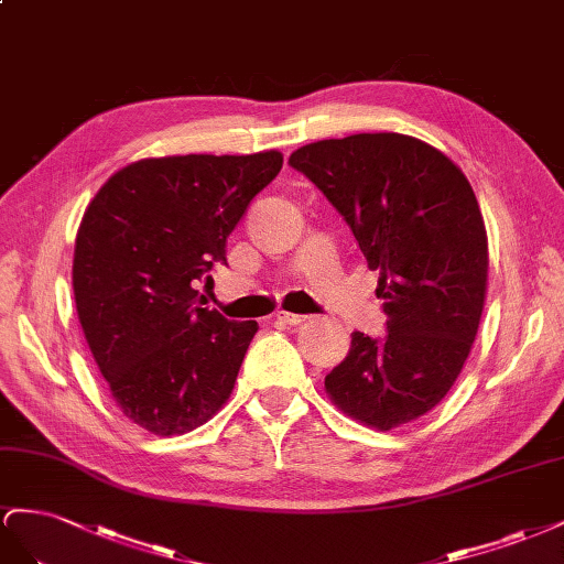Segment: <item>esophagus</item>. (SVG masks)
<instances>
[{
	"label": "esophagus",
	"mask_w": 564,
	"mask_h": 564,
	"mask_svg": "<svg viewBox=\"0 0 564 564\" xmlns=\"http://www.w3.org/2000/svg\"><path fill=\"white\" fill-rule=\"evenodd\" d=\"M307 321V316H300V314H291V312H279L276 314V324H283V326H300Z\"/></svg>",
	"instance_id": "obj_1"
}]
</instances>
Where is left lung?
Masks as SVG:
<instances>
[{"label":"left lung","instance_id":"8db88e82","mask_svg":"<svg viewBox=\"0 0 564 564\" xmlns=\"http://www.w3.org/2000/svg\"><path fill=\"white\" fill-rule=\"evenodd\" d=\"M291 165L345 217L380 271L388 335L351 333L326 376L333 404L373 430L432 411L468 361L487 300L489 243L475 191L452 158L397 132L307 143Z\"/></svg>","mask_w":564,"mask_h":564}]
</instances>
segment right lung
<instances>
[{"label":"right lung","mask_w":564,"mask_h":564,"mask_svg":"<svg viewBox=\"0 0 564 564\" xmlns=\"http://www.w3.org/2000/svg\"><path fill=\"white\" fill-rule=\"evenodd\" d=\"M283 167L281 151L143 158L99 188L73 254L77 318L124 417L160 437L227 404L257 333L198 304L227 238Z\"/></svg>","instance_id":"right-lung-1"}]
</instances>
